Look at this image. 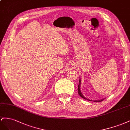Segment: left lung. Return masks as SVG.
I'll return each mask as SVG.
<instances>
[{
	"mask_svg": "<svg viewBox=\"0 0 130 130\" xmlns=\"http://www.w3.org/2000/svg\"><path fill=\"white\" fill-rule=\"evenodd\" d=\"M80 83H81V79H80H80H79V81L78 86V93L79 95L80 96V97H82L83 99H85V100H88V101H94V102H101V101H103V100H104V99H105V98H104V99H101V100H90V99L86 98V97H84V95H83L82 93V92H81V91H80Z\"/></svg>",
	"mask_w": 130,
	"mask_h": 130,
	"instance_id": "left-lung-1",
	"label": "left lung"
}]
</instances>
